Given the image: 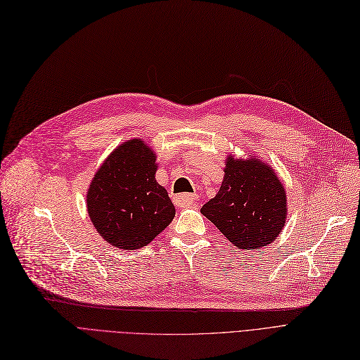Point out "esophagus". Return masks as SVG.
I'll use <instances>...</instances> for the list:
<instances>
[{"label": "esophagus", "mask_w": 360, "mask_h": 360, "mask_svg": "<svg viewBox=\"0 0 360 360\" xmlns=\"http://www.w3.org/2000/svg\"><path fill=\"white\" fill-rule=\"evenodd\" d=\"M175 205L178 207H194L198 203V195L195 194H178L175 195Z\"/></svg>", "instance_id": "obj_1"}]
</instances>
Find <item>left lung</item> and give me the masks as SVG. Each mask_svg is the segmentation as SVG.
Instances as JSON below:
<instances>
[{
	"instance_id": "8db88e82",
	"label": "left lung",
	"mask_w": 360,
	"mask_h": 360,
	"mask_svg": "<svg viewBox=\"0 0 360 360\" xmlns=\"http://www.w3.org/2000/svg\"><path fill=\"white\" fill-rule=\"evenodd\" d=\"M200 212L236 248L258 250L285 227L286 191L274 169L259 157L230 154L219 191Z\"/></svg>"
}]
</instances>
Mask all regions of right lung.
<instances>
[{
  "instance_id": "add662e5",
  "label": "right lung",
  "mask_w": 360,
  "mask_h": 360,
  "mask_svg": "<svg viewBox=\"0 0 360 360\" xmlns=\"http://www.w3.org/2000/svg\"><path fill=\"white\" fill-rule=\"evenodd\" d=\"M157 155L143 139L120 143L96 170L86 194L93 227L110 245L136 250L175 218V206L155 179Z\"/></svg>"
}]
</instances>
